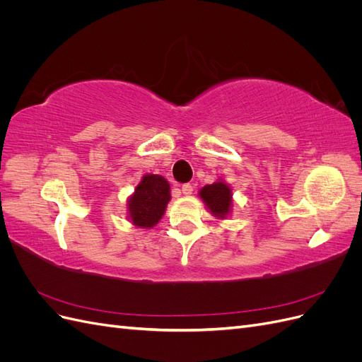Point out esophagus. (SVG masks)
<instances>
[{
    "label": "esophagus",
    "instance_id": "34e87169",
    "mask_svg": "<svg viewBox=\"0 0 362 362\" xmlns=\"http://www.w3.org/2000/svg\"><path fill=\"white\" fill-rule=\"evenodd\" d=\"M181 192L184 193V194H192L193 193V185L192 184H182V187H181Z\"/></svg>",
    "mask_w": 362,
    "mask_h": 362
}]
</instances>
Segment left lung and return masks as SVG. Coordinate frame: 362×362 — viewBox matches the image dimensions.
Segmentation results:
<instances>
[{"instance_id":"8db88e82","label":"left lung","mask_w":362,"mask_h":362,"mask_svg":"<svg viewBox=\"0 0 362 362\" xmlns=\"http://www.w3.org/2000/svg\"><path fill=\"white\" fill-rule=\"evenodd\" d=\"M199 196L216 217L223 218L229 213V210H231L233 193H231V189H229L228 185L222 181L205 185V187L199 192Z\"/></svg>"}]
</instances>
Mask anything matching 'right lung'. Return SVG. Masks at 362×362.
I'll use <instances>...</instances> for the list:
<instances>
[{
	"label": "right lung",
	"instance_id": "1",
	"mask_svg": "<svg viewBox=\"0 0 362 362\" xmlns=\"http://www.w3.org/2000/svg\"><path fill=\"white\" fill-rule=\"evenodd\" d=\"M170 199V185L160 175H145L128 201L129 218L136 226L152 228L160 222Z\"/></svg>",
	"mask_w": 362,
	"mask_h": 362
}]
</instances>
